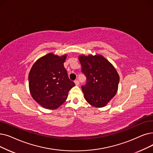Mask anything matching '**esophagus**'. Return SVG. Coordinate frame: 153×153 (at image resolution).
Here are the masks:
<instances>
[{"label":"esophagus","instance_id":"34e87169","mask_svg":"<svg viewBox=\"0 0 153 153\" xmlns=\"http://www.w3.org/2000/svg\"><path fill=\"white\" fill-rule=\"evenodd\" d=\"M74 82H75V84H76V85H79V81L77 80V79H76V80H75V81H74Z\"/></svg>","mask_w":153,"mask_h":153}]
</instances>
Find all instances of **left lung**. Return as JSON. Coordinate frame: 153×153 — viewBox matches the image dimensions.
<instances>
[{
    "mask_svg": "<svg viewBox=\"0 0 153 153\" xmlns=\"http://www.w3.org/2000/svg\"><path fill=\"white\" fill-rule=\"evenodd\" d=\"M81 71L86 77L82 85L88 102L102 108L113 98L117 91L119 76L114 66L101 55L79 56Z\"/></svg>",
    "mask_w": 153,
    "mask_h": 153,
    "instance_id": "8db88e82",
    "label": "left lung"
}]
</instances>
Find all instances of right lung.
<instances>
[{"mask_svg":"<svg viewBox=\"0 0 153 153\" xmlns=\"http://www.w3.org/2000/svg\"><path fill=\"white\" fill-rule=\"evenodd\" d=\"M66 55L59 57L52 53L39 59L29 74L32 97L44 108L56 109L67 99L70 89L75 85L64 66Z\"/></svg>","mask_w":153,"mask_h":153,"instance_id":"right-lung-1","label":"right lung"}]
</instances>
